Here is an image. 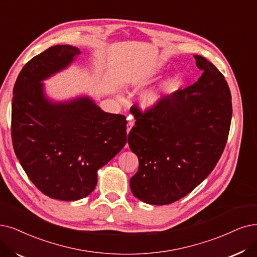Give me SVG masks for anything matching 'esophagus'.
Segmentation results:
<instances>
[{
  "label": "esophagus",
  "mask_w": 257,
  "mask_h": 257,
  "mask_svg": "<svg viewBox=\"0 0 257 257\" xmlns=\"http://www.w3.org/2000/svg\"><path fill=\"white\" fill-rule=\"evenodd\" d=\"M134 126V121H132V120H130L128 122H127V124H126V132H127V134L130 133V131L132 130V127Z\"/></svg>",
  "instance_id": "obj_1"
}]
</instances>
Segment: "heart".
Returning <instances> with one entry per match:
<instances>
[{
  "mask_svg": "<svg viewBox=\"0 0 257 257\" xmlns=\"http://www.w3.org/2000/svg\"><path fill=\"white\" fill-rule=\"evenodd\" d=\"M157 74L158 70L156 68H153L147 71H143V73L131 76L126 80V83L131 87L139 88L150 83ZM175 79H167L157 85H154L142 90L138 97L139 105L143 109L147 110L157 107L159 104H161V102H163V100H166L168 96L171 94L174 85H175Z\"/></svg>",
  "mask_w": 257,
  "mask_h": 257,
  "instance_id": "heart-1",
  "label": "heart"
}]
</instances>
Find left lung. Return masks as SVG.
Wrapping results in <instances>:
<instances>
[{
  "label": "left lung",
  "instance_id": "1",
  "mask_svg": "<svg viewBox=\"0 0 257 257\" xmlns=\"http://www.w3.org/2000/svg\"><path fill=\"white\" fill-rule=\"evenodd\" d=\"M194 58L202 70L197 82L145 114L135 108L136 123L127 142L139 169L130 187L149 204H169L192 192L213 171L227 143L232 118L229 85L206 58Z\"/></svg>",
  "mask_w": 257,
  "mask_h": 257
}]
</instances>
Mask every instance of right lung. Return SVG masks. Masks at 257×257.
I'll return each mask as SVG.
<instances>
[{
  "instance_id": "right-lung-1",
  "label": "right lung",
  "mask_w": 257,
  "mask_h": 257,
  "mask_svg": "<svg viewBox=\"0 0 257 257\" xmlns=\"http://www.w3.org/2000/svg\"><path fill=\"white\" fill-rule=\"evenodd\" d=\"M78 47L56 45L25 64L14 87L12 137L17 158L46 196L84 198L97 186L98 170L126 143V119L102 110L88 95L51 99L45 80L73 64Z\"/></svg>"
}]
</instances>
